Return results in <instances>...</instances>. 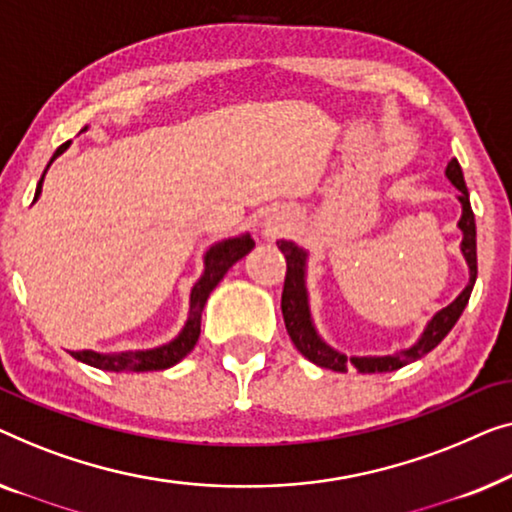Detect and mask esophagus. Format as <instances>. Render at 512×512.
<instances>
[{"instance_id":"obj_1","label":"esophagus","mask_w":512,"mask_h":512,"mask_svg":"<svg viewBox=\"0 0 512 512\" xmlns=\"http://www.w3.org/2000/svg\"><path fill=\"white\" fill-rule=\"evenodd\" d=\"M285 227H287V220L280 218V215H266L262 222V232L264 236H269V239H276V236L283 234Z\"/></svg>"}]
</instances>
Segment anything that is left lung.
Wrapping results in <instances>:
<instances>
[{
	"mask_svg": "<svg viewBox=\"0 0 512 512\" xmlns=\"http://www.w3.org/2000/svg\"><path fill=\"white\" fill-rule=\"evenodd\" d=\"M445 176L448 181L457 187L459 204H462V218H459L457 227L462 229V255L469 264V283L459 297L441 308L434 318L427 322L422 336L410 345L406 350H397L392 355H366V357H348L336 348H331L329 343L322 341L318 329L313 325L311 306H308V290H306V262L308 253L304 248H299L294 241H278L280 253L287 259V273H285V287H283V299H280V308H283V318L287 334H290L294 348H297L306 359H311L313 364L322 366V369L345 373L348 369H355L359 373H387L397 371L401 366H406L415 359H420L436 348L438 343L443 341L445 336L450 334V329L455 327L459 315L464 313L466 304H469V297L475 285V276H478V255H475V218L471 211L469 201V190H466L462 167H459L457 160H450L448 167H445Z\"/></svg>",
	"mask_w": 512,
	"mask_h": 512,
	"instance_id": "left-lung-1",
	"label": "left lung"
}]
</instances>
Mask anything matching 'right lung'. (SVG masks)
I'll return each mask as SVG.
<instances>
[{"label": "right lung", "mask_w": 512, "mask_h": 512, "mask_svg": "<svg viewBox=\"0 0 512 512\" xmlns=\"http://www.w3.org/2000/svg\"><path fill=\"white\" fill-rule=\"evenodd\" d=\"M85 129L88 127H83V132ZM69 143L71 141L62 143V146L55 150V155L50 157L48 167L55 162V157H60L64 150L69 148ZM46 171H43V176H46ZM43 176L37 185V192H34V201H37L41 194ZM253 248H255V241L250 239V234H241V236H232V239H222L218 243H213V246L206 250L204 273H201V278L192 285V292H190V313H187V320L181 329V334H178L174 341L150 350H125V352L78 350V352H71V357L83 364L95 366V369L115 371V373H143V371L171 369V366L181 362L183 357L190 355L192 348L199 341L201 313H204L208 294L215 290V285H218L222 278H225V273L232 269L241 257H246Z\"/></svg>", "instance_id": "add662e5"}]
</instances>
